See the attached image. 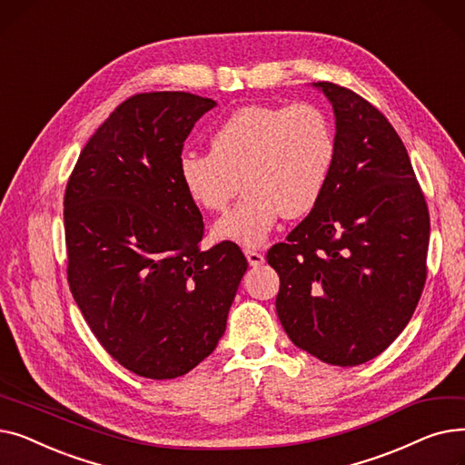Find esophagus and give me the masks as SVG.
Segmentation results:
<instances>
[{
  "label": "esophagus",
  "instance_id": "34e87169",
  "mask_svg": "<svg viewBox=\"0 0 465 465\" xmlns=\"http://www.w3.org/2000/svg\"><path fill=\"white\" fill-rule=\"evenodd\" d=\"M245 256H247V260H249V263L252 265V267H258V265H262L263 263V254L262 252H258V251H254V249H245Z\"/></svg>",
  "mask_w": 465,
  "mask_h": 465
}]
</instances>
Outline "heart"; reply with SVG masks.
I'll return each mask as SVG.
<instances>
[{
    "label": "heart",
    "mask_w": 465,
    "mask_h": 465,
    "mask_svg": "<svg viewBox=\"0 0 465 465\" xmlns=\"http://www.w3.org/2000/svg\"><path fill=\"white\" fill-rule=\"evenodd\" d=\"M209 146L179 156V181L209 213L226 211L241 181L245 195L213 235L245 247L262 245L281 214L300 218L319 205L335 162L331 120L305 102L239 107L213 130Z\"/></svg>",
    "instance_id": "b5f03b06"
}]
</instances>
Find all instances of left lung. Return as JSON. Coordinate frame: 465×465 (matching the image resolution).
Instances as JSON below:
<instances>
[{"label":"left lung","instance_id":"8db88e82","mask_svg":"<svg viewBox=\"0 0 465 465\" xmlns=\"http://www.w3.org/2000/svg\"><path fill=\"white\" fill-rule=\"evenodd\" d=\"M335 114V162L322 200L267 252L279 321L326 363L360 365L409 324L426 282L430 214L403 141L356 92L314 83Z\"/></svg>","mask_w":465,"mask_h":465}]
</instances>
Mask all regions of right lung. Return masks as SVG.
<instances>
[{"label": "right lung", "instance_id": "1", "mask_svg": "<svg viewBox=\"0 0 465 465\" xmlns=\"http://www.w3.org/2000/svg\"><path fill=\"white\" fill-rule=\"evenodd\" d=\"M216 102L135 94L83 149L64 195L67 282L86 324L126 370L175 379L224 335L247 258L232 241L200 249L202 213L177 162Z\"/></svg>", "mask_w": 465, "mask_h": 465}]
</instances>
